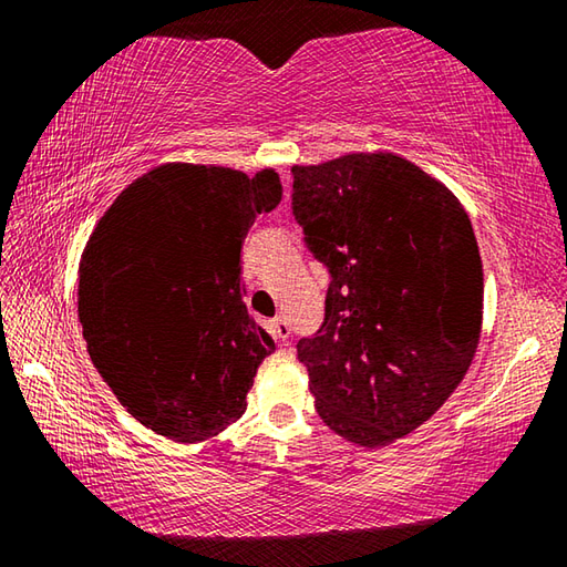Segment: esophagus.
I'll use <instances>...</instances> for the list:
<instances>
[{
    "label": "esophagus",
    "mask_w": 567,
    "mask_h": 567,
    "mask_svg": "<svg viewBox=\"0 0 567 567\" xmlns=\"http://www.w3.org/2000/svg\"><path fill=\"white\" fill-rule=\"evenodd\" d=\"M270 328L275 332L277 342H287V338H290V322H287L285 318H275Z\"/></svg>",
    "instance_id": "esophagus-1"
}]
</instances>
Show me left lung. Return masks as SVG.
Returning <instances> with one entry per match:
<instances>
[{
    "label": "left lung",
    "instance_id": "left-lung-1",
    "mask_svg": "<svg viewBox=\"0 0 567 567\" xmlns=\"http://www.w3.org/2000/svg\"><path fill=\"white\" fill-rule=\"evenodd\" d=\"M292 215L328 267L320 330L297 342L315 408L350 443L422 425L473 362L483 262L453 192L390 152L292 167Z\"/></svg>",
    "mask_w": 567,
    "mask_h": 567
}]
</instances>
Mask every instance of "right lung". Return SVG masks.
<instances>
[{"mask_svg": "<svg viewBox=\"0 0 567 567\" xmlns=\"http://www.w3.org/2000/svg\"><path fill=\"white\" fill-rule=\"evenodd\" d=\"M282 199L277 172L162 165L114 199L80 262V322L132 417L199 443L243 417L275 340L245 307L243 243Z\"/></svg>", "mask_w": 567, "mask_h": 567, "instance_id": "add662e5", "label": "right lung"}]
</instances>
